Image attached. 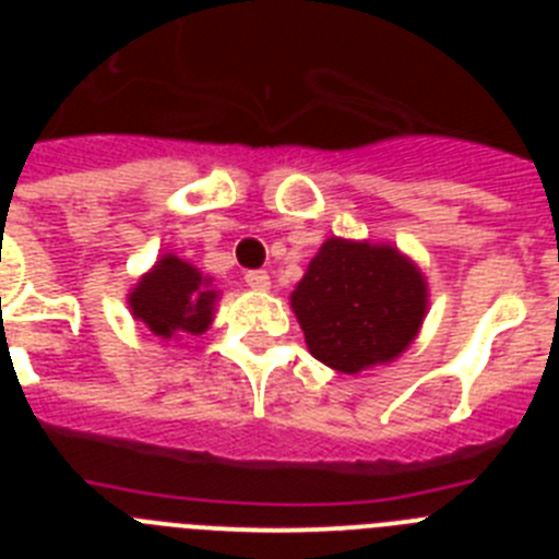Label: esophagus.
<instances>
[{"mask_svg":"<svg viewBox=\"0 0 559 559\" xmlns=\"http://www.w3.org/2000/svg\"><path fill=\"white\" fill-rule=\"evenodd\" d=\"M246 285H249V288H254V290H265L271 285V276H269V271H246Z\"/></svg>","mask_w":559,"mask_h":559,"instance_id":"1","label":"esophagus"}]
</instances>
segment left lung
Listing matches in <instances>:
<instances>
[{
	"mask_svg": "<svg viewBox=\"0 0 559 559\" xmlns=\"http://www.w3.org/2000/svg\"><path fill=\"white\" fill-rule=\"evenodd\" d=\"M290 305L313 358L355 374L412 344L426 316V280L392 246L330 237Z\"/></svg>",
	"mask_w": 559,
	"mask_h": 559,
	"instance_id": "obj_1",
	"label": "left lung"
}]
</instances>
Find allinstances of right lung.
Masks as SVG:
<instances>
[{
	"label": "right lung",
	"instance_id": "right-lung-1",
	"mask_svg": "<svg viewBox=\"0 0 559 559\" xmlns=\"http://www.w3.org/2000/svg\"><path fill=\"white\" fill-rule=\"evenodd\" d=\"M128 302L133 316L159 338H170L176 333L199 335L212 322L215 290H210V283L199 269L167 254L153 265L151 274L142 276Z\"/></svg>",
	"mask_w": 559,
	"mask_h": 559
}]
</instances>
